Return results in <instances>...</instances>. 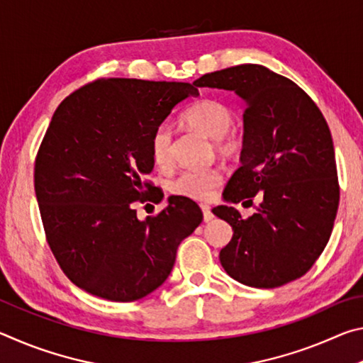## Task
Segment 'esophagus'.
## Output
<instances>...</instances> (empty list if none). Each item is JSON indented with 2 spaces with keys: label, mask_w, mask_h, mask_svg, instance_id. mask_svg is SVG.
<instances>
[{
  "label": "esophagus",
  "mask_w": 363,
  "mask_h": 363,
  "mask_svg": "<svg viewBox=\"0 0 363 363\" xmlns=\"http://www.w3.org/2000/svg\"><path fill=\"white\" fill-rule=\"evenodd\" d=\"M201 211H203V220L205 223H208V220L213 219V213H211V208L208 205H200Z\"/></svg>",
  "instance_id": "obj_1"
}]
</instances>
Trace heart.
Wrapping results in <instances>:
<instances>
[{
	"label": "heart",
	"instance_id": "b5f03b06",
	"mask_svg": "<svg viewBox=\"0 0 363 363\" xmlns=\"http://www.w3.org/2000/svg\"><path fill=\"white\" fill-rule=\"evenodd\" d=\"M235 121L233 110L218 99H201L184 112V123L194 130L213 139V147L218 155L235 158L245 147V138L240 131L233 130ZM173 128L169 123H160L150 136V157L158 168H168L173 162ZM223 173L219 168H189L181 171L171 182V192L190 200H208L213 195Z\"/></svg>",
	"mask_w": 363,
	"mask_h": 363
}]
</instances>
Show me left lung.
Wrapping results in <instances>:
<instances>
[{"instance_id":"left-lung-1","label":"left lung","mask_w":363,"mask_h":363,"mask_svg":"<svg viewBox=\"0 0 363 363\" xmlns=\"http://www.w3.org/2000/svg\"><path fill=\"white\" fill-rule=\"evenodd\" d=\"M196 88L233 91L242 99V167L224 199L259 205L242 218L233 206L213 208L232 225L219 261L232 279L255 288H277L314 266L333 230L340 182L327 120L290 78L256 64L206 73Z\"/></svg>"}]
</instances>
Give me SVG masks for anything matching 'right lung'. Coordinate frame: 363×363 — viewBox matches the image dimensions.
<instances>
[{
    "instance_id": "right-lung-1",
    "label": "right lung",
    "mask_w": 363,
    "mask_h": 363,
    "mask_svg": "<svg viewBox=\"0 0 363 363\" xmlns=\"http://www.w3.org/2000/svg\"><path fill=\"white\" fill-rule=\"evenodd\" d=\"M190 83L97 78L60 102L35 158V194L46 242L78 288L116 303L147 296L168 279L179 243L203 219L186 196L145 220L152 194L150 136Z\"/></svg>"
}]
</instances>
